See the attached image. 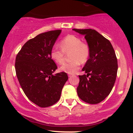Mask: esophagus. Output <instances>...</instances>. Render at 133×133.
Masks as SVG:
<instances>
[{
    "label": "esophagus",
    "mask_w": 133,
    "mask_h": 133,
    "mask_svg": "<svg viewBox=\"0 0 133 133\" xmlns=\"http://www.w3.org/2000/svg\"><path fill=\"white\" fill-rule=\"evenodd\" d=\"M72 76H73V75H68L69 77H72Z\"/></svg>",
    "instance_id": "1"
}]
</instances>
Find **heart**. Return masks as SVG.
Returning <instances> with one entry per match:
<instances>
[{
  "label": "heart",
  "instance_id": "b5f03b06",
  "mask_svg": "<svg viewBox=\"0 0 133 133\" xmlns=\"http://www.w3.org/2000/svg\"><path fill=\"white\" fill-rule=\"evenodd\" d=\"M60 47L54 46L51 49V57L57 64L64 62L65 54L70 53V61L65 63L60 67V70L69 74L76 73L81 66V62L85 63L90 54L88 45L82 42V40L75 35H69L60 42Z\"/></svg>",
  "mask_w": 133,
  "mask_h": 133
}]
</instances>
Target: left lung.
Masks as SVG:
<instances>
[{
	"instance_id": "1",
	"label": "left lung",
	"mask_w": 133,
	"mask_h": 133,
	"mask_svg": "<svg viewBox=\"0 0 133 133\" xmlns=\"http://www.w3.org/2000/svg\"><path fill=\"white\" fill-rule=\"evenodd\" d=\"M73 30L85 36L90 49V58L82 69L87 75L79 76L77 93L85 102L99 103L109 96L116 81L118 61L114 49L110 41L95 30Z\"/></svg>"
}]
</instances>
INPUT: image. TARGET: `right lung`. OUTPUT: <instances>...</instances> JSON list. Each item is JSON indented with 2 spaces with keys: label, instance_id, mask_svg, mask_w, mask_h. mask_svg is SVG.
I'll return each mask as SVG.
<instances>
[{
  "label": "right lung",
  "instance_id": "1",
  "mask_svg": "<svg viewBox=\"0 0 133 133\" xmlns=\"http://www.w3.org/2000/svg\"><path fill=\"white\" fill-rule=\"evenodd\" d=\"M61 30L49 31L27 42L15 59L18 80L28 98L41 108L52 106L60 98L68 79L67 73L53 75L57 66L51 51Z\"/></svg>",
  "mask_w": 133,
  "mask_h": 133
}]
</instances>
